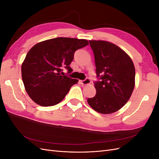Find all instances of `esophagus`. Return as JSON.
Instances as JSON below:
<instances>
[{"mask_svg":"<svg viewBox=\"0 0 159 159\" xmlns=\"http://www.w3.org/2000/svg\"><path fill=\"white\" fill-rule=\"evenodd\" d=\"M90 83H91V81H90V80L89 78H86L84 80L81 81V84H82V85H88Z\"/></svg>","mask_w":159,"mask_h":159,"instance_id":"esophagus-1","label":"esophagus"}]
</instances>
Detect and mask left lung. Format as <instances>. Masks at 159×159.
I'll return each mask as SVG.
<instances>
[{"mask_svg": "<svg viewBox=\"0 0 159 159\" xmlns=\"http://www.w3.org/2000/svg\"><path fill=\"white\" fill-rule=\"evenodd\" d=\"M94 54L96 94L88 103L102 114L117 111L128 102L134 88L135 69L127 53L115 44L103 40H89Z\"/></svg>", "mask_w": 159, "mask_h": 159, "instance_id": "obj_1", "label": "left lung"}]
</instances>
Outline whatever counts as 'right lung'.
Segmentation results:
<instances>
[{
    "instance_id": "1",
    "label": "right lung",
    "mask_w": 159,
    "mask_h": 159,
    "mask_svg": "<svg viewBox=\"0 0 159 159\" xmlns=\"http://www.w3.org/2000/svg\"><path fill=\"white\" fill-rule=\"evenodd\" d=\"M89 44L88 40L59 37L38 43L27 53L22 64V78L30 98L41 106H53L64 99L78 80L70 73L75 52Z\"/></svg>"
}]
</instances>
